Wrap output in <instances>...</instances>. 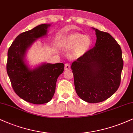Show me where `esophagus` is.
<instances>
[{
	"label": "esophagus",
	"mask_w": 133,
	"mask_h": 133,
	"mask_svg": "<svg viewBox=\"0 0 133 133\" xmlns=\"http://www.w3.org/2000/svg\"><path fill=\"white\" fill-rule=\"evenodd\" d=\"M70 69V65L69 63H66L65 65V70H68Z\"/></svg>",
	"instance_id": "esophagus-1"
}]
</instances>
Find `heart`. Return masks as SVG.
<instances>
[{
	"label": "heart",
	"instance_id": "b5f03b06",
	"mask_svg": "<svg viewBox=\"0 0 133 133\" xmlns=\"http://www.w3.org/2000/svg\"><path fill=\"white\" fill-rule=\"evenodd\" d=\"M92 41L89 36L75 32L70 34L63 42V45L67 49H73L72 55L79 57L83 55L89 50Z\"/></svg>",
	"mask_w": 133,
	"mask_h": 133
}]
</instances>
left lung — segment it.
Instances as JSON below:
<instances>
[{
  "instance_id": "8db88e82",
  "label": "left lung",
  "mask_w": 133,
  "mask_h": 133,
  "mask_svg": "<svg viewBox=\"0 0 133 133\" xmlns=\"http://www.w3.org/2000/svg\"><path fill=\"white\" fill-rule=\"evenodd\" d=\"M95 31V46L71 64L77 94L89 103L105 101L117 91L123 67L122 49L115 39L108 32Z\"/></svg>"
}]
</instances>
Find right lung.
I'll list each match as a JSON object with an SVG mask.
<instances>
[{"instance_id":"1","label":"right lung","mask_w":133,"mask_h":133,"mask_svg":"<svg viewBox=\"0 0 133 133\" xmlns=\"http://www.w3.org/2000/svg\"><path fill=\"white\" fill-rule=\"evenodd\" d=\"M50 24H42L19 34L8 50L6 71L15 92L19 97L33 104L49 102L53 97L59 75L64 64L44 63L30 70L24 63L28 48L36 39L46 35Z\"/></svg>"}]
</instances>
